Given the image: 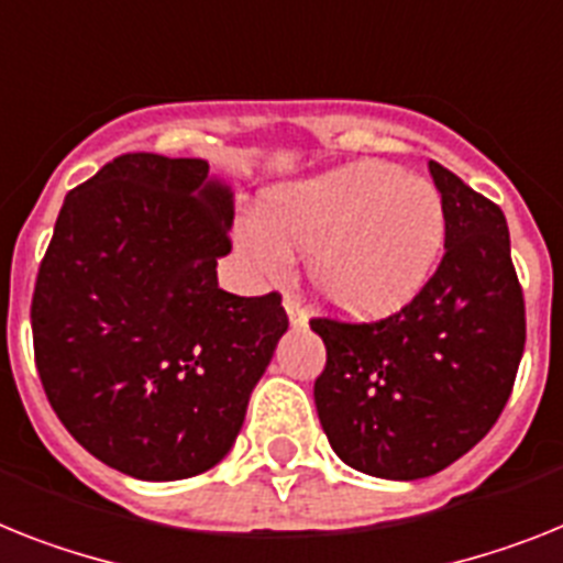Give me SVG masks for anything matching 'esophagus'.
<instances>
[{
    "instance_id": "1",
    "label": "esophagus",
    "mask_w": 563,
    "mask_h": 563,
    "mask_svg": "<svg viewBox=\"0 0 563 563\" xmlns=\"http://www.w3.org/2000/svg\"><path fill=\"white\" fill-rule=\"evenodd\" d=\"M283 309H286V314H289L291 325H306V309H303V300H300V295H295V291H286V297H283Z\"/></svg>"
}]
</instances>
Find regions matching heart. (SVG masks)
Returning a JSON list of instances; mask_svg holds the SVG:
<instances>
[{
	"instance_id": "heart-1",
	"label": "heart",
	"mask_w": 563,
	"mask_h": 563,
	"mask_svg": "<svg viewBox=\"0 0 563 563\" xmlns=\"http://www.w3.org/2000/svg\"><path fill=\"white\" fill-rule=\"evenodd\" d=\"M443 243L441 191L389 163H349L272 188L260 220L238 225L240 252L263 277H286L291 254L309 257L320 300L352 320L389 318L412 303Z\"/></svg>"
}]
</instances>
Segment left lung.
I'll return each mask as SVG.
<instances>
[{
  "label": "left lung",
  "instance_id": "left-lung-1",
  "mask_svg": "<svg viewBox=\"0 0 563 563\" xmlns=\"http://www.w3.org/2000/svg\"><path fill=\"white\" fill-rule=\"evenodd\" d=\"M446 209V254L412 303L377 323L311 320L325 343L314 406L352 470L418 481L484 438L515 384L527 320L504 211L429 163Z\"/></svg>",
  "mask_w": 563,
  "mask_h": 563
}]
</instances>
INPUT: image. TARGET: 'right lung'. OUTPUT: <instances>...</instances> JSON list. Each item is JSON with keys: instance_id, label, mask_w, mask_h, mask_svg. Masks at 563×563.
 Listing matches in <instances>:
<instances>
[{"instance_id": "add662e5", "label": "right lung", "mask_w": 563, "mask_h": 563, "mask_svg": "<svg viewBox=\"0 0 563 563\" xmlns=\"http://www.w3.org/2000/svg\"><path fill=\"white\" fill-rule=\"evenodd\" d=\"M234 191L206 159L122 154L68 191L33 289L56 418L111 470L183 481L238 441L289 329L280 295L217 286Z\"/></svg>"}]
</instances>
